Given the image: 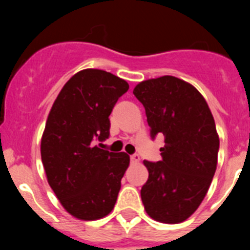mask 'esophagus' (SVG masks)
Here are the masks:
<instances>
[{"label":"esophagus","mask_w":250,"mask_h":250,"mask_svg":"<svg viewBox=\"0 0 250 250\" xmlns=\"http://www.w3.org/2000/svg\"><path fill=\"white\" fill-rule=\"evenodd\" d=\"M130 160H131V163H139L140 161V155L139 154H134V155L130 156Z\"/></svg>","instance_id":"34e87169"}]
</instances>
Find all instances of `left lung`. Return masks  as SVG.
<instances>
[{
	"label": "left lung",
	"mask_w": 250,
	"mask_h": 250,
	"mask_svg": "<svg viewBox=\"0 0 250 250\" xmlns=\"http://www.w3.org/2000/svg\"><path fill=\"white\" fill-rule=\"evenodd\" d=\"M134 95L145 107L150 135L165 138L161 160L144 161L149 178L141 188L147 215L176 224L198 209L218 163L219 136L207 101L198 90L174 76L141 81Z\"/></svg>",
	"instance_id": "8db88e82"
}]
</instances>
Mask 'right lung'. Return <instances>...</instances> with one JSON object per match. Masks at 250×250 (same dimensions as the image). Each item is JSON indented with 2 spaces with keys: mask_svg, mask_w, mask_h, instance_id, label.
I'll list each match as a JSON object with an SVG mask.
<instances>
[{
  "mask_svg": "<svg viewBox=\"0 0 250 250\" xmlns=\"http://www.w3.org/2000/svg\"><path fill=\"white\" fill-rule=\"evenodd\" d=\"M129 83L98 68L79 71L63 85L41 139L47 182L67 213L96 220L114 209L130 156L95 146L109 138V116Z\"/></svg>",
  "mask_w": 250,
  "mask_h": 250,
  "instance_id": "1",
  "label": "right lung"
}]
</instances>
